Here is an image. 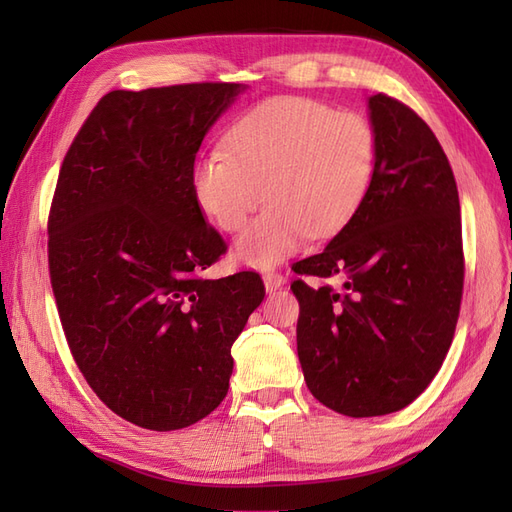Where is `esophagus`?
<instances>
[{"label":"esophagus","instance_id":"34e87169","mask_svg":"<svg viewBox=\"0 0 512 512\" xmlns=\"http://www.w3.org/2000/svg\"><path fill=\"white\" fill-rule=\"evenodd\" d=\"M262 280H265L267 292H275L277 288H282L286 284V277L282 273H275V271L265 273V277H262Z\"/></svg>","mask_w":512,"mask_h":512}]
</instances>
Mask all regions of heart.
Wrapping results in <instances>:
<instances>
[{
  "label": "heart",
  "instance_id": "1",
  "mask_svg": "<svg viewBox=\"0 0 512 512\" xmlns=\"http://www.w3.org/2000/svg\"><path fill=\"white\" fill-rule=\"evenodd\" d=\"M228 147L196 162L194 192L215 224L237 232L265 188L267 209L235 243V258L256 269L299 252L309 232L342 228L369 192L378 151L367 119L297 96L247 111L230 128Z\"/></svg>",
  "mask_w": 512,
  "mask_h": 512
}]
</instances>
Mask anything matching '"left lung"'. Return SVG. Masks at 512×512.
<instances>
[{"instance_id":"8db88e82","label":"left lung","mask_w":512,"mask_h":512,"mask_svg":"<svg viewBox=\"0 0 512 512\" xmlns=\"http://www.w3.org/2000/svg\"><path fill=\"white\" fill-rule=\"evenodd\" d=\"M376 134L369 192L299 275H339L344 290L297 280V352L307 389L363 418L421 395L451 348L463 290L459 194L436 134L389 96L367 100Z\"/></svg>"}]
</instances>
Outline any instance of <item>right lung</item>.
Instances as JSON below:
<instances>
[{
  "instance_id": "right-lung-1",
  "label": "right lung",
  "mask_w": 512,
  "mask_h": 512,
  "mask_svg": "<svg viewBox=\"0 0 512 512\" xmlns=\"http://www.w3.org/2000/svg\"><path fill=\"white\" fill-rule=\"evenodd\" d=\"M247 87L111 91L59 170L49 269L61 327L94 393L173 431L222 404L230 348L265 299L258 273L203 280L226 243L194 192L200 143Z\"/></svg>"
}]
</instances>
